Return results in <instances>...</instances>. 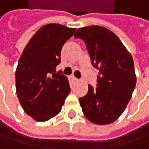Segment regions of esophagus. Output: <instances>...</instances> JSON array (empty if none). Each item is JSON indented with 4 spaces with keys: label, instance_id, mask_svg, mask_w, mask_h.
Instances as JSON below:
<instances>
[{
    "label": "esophagus",
    "instance_id": "1",
    "mask_svg": "<svg viewBox=\"0 0 149 149\" xmlns=\"http://www.w3.org/2000/svg\"><path fill=\"white\" fill-rule=\"evenodd\" d=\"M72 80L73 81V83H77V82H78V79L76 78L75 77H72Z\"/></svg>",
    "mask_w": 149,
    "mask_h": 149
}]
</instances>
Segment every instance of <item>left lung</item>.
I'll use <instances>...</instances> for the list:
<instances>
[{
    "label": "left lung",
    "instance_id": "8db88e82",
    "mask_svg": "<svg viewBox=\"0 0 149 149\" xmlns=\"http://www.w3.org/2000/svg\"><path fill=\"white\" fill-rule=\"evenodd\" d=\"M74 37L85 42L93 66L99 70L97 88L88 84V93L79 99L83 115L94 124H110L123 113L136 87L132 56L104 27L80 28Z\"/></svg>",
    "mask_w": 149,
    "mask_h": 149
}]
</instances>
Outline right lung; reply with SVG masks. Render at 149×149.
<instances>
[{
    "label": "right lung",
    "instance_id": "add662e5",
    "mask_svg": "<svg viewBox=\"0 0 149 149\" xmlns=\"http://www.w3.org/2000/svg\"><path fill=\"white\" fill-rule=\"evenodd\" d=\"M76 29L49 23L31 38L18 61L16 90L24 111L37 121L58 115L71 92L68 79L56 73L62 46Z\"/></svg>",
    "mask_w": 149,
    "mask_h": 149
}]
</instances>
